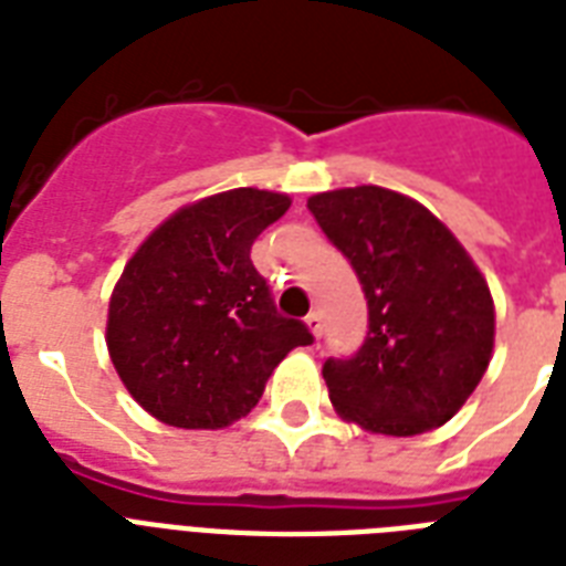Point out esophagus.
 <instances>
[{
	"mask_svg": "<svg viewBox=\"0 0 566 566\" xmlns=\"http://www.w3.org/2000/svg\"><path fill=\"white\" fill-rule=\"evenodd\" d=\"M305 323H308L311 335L323 337V314H319V311H311L308 317H305Z\"/></svg>",
	"mask_w": 566,
	"mask_h": 566,
	"instance_id": "34e87169",
	"label": "esophagus"
}]
</instances>
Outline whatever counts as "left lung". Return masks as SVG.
Returning <instances> with one entry per match:
<instances>
[{"mask_svg":"<svg viewBox=\"0 0 566 566\" xmlns=\"http://www.w3.org/2000/svg\"><path fill=\"white\" fill-rule=\"evenodd\" d=\"M308 211L349 258L370 311L358 353L323 364L337 413L394 438L452 420L493 353V300L473 258L396 190H328Z\"/></svg>","mask_w":566,"mask_h":566,"instance_id":"8db88e82","label":"left lung"}]
</instances>
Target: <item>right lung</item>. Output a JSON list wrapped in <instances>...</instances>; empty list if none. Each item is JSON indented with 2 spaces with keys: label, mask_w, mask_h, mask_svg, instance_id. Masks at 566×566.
<instances>
[{
  "label": "right lung",
  "mask_w": 566,
  "mask_h": 566,
  "mask_svg": "<svg viewBox=\"0 0 566 566\" xmlns=\"http://www.w3.org/2000/svg\"><path fill=\"white\" fill-rule=\"evenodd\" d=\"M291 199L238 188L176 211L144 240L108 305V353L146 411L179 429L247 417L293 346L314 344L302 319L275 311L252 243Z\"/></svg>",
  "instance_id": "1"
}]
</instances>
